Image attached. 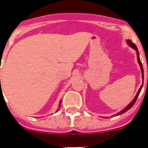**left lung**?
I'll use <instances>...</instances> for the list:
<instances>
[{
	"instance_id": "8db88e82",
	"label": "left lung",
	"mask_w": 148,
	"mask_h": 148,
	"mask_svg": "<svg viewBox=\"0 0 148 148\" xmlns=\"http://www.w3.org/2000/svg\"><path fill=\"white\" fill-rule=\"evenodd\" d=\"M126 41H127V44L128 45L130 46V47H132V48H133V49H135L136 51V55H137V60H138V64H139V66H140V69H141V70H142V78H143V82H142V85H141L140 88L138 89V92H137V94H136V95L135 98H134V99H133V101H132L131 102H130V104H128V105L127 106L126 108H124V109H123L122 110H121V111H120V112H119L118 113H116V114L113 115V116H119V115H121V114H123V113H125V112H127V111L128 110H130V108H131L132 107H133V104H135L137 98H138V95H139V93H140V92H141V90H142V87H143V82H144V70H143V66H142V62H141V60H140V58H139V53H138V48H137V47H136V46L135 44H133V43L132 42V40H130V39H127V40ZM147 82H148V78H147ZM113 116H112V117H113ZM107 118H108V117H107Z\"/></svg>"
}]
</instances>
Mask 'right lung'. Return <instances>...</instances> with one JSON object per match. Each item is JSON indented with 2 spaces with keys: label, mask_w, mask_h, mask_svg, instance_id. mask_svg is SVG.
Returning a JSON list of instances; mask_svg holds the SVG:
<instances>
[{
  "label": "right lung",
  "mask_w": 148,
  "mask_h": 148,
  "mask_svg": "<svg viewBox=\"0 0 148 148\" xmlns=\"http://www.w3.org/2000/svg\"><path fill=\"white\" fill-rule=\"evenodd\" d=\"M0 82H1V78H0ZM0 91H1H1H2V90H1V88ZM61 101H60V104H59V108H60V106H61ZM58 110H56V112H58Z\"/></svg>",
  "instance_id": "right-lung-1"
}]
</instances>
